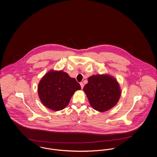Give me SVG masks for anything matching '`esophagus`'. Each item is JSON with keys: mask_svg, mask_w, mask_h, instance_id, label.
Segmentation results:
<instances>
[{"mask_svg": "<svg viewBox=\"0 0 157 157\" xmlns=\"http://www.w3.org/2000/svg\"><path fill=\"white\" fill-rule=\"evenodd\" d=\"M80 86H81V87H82V89H83V86H84L83 83H80Z\"/></svg>", "mask_w": 157, "mask_h": 157, "instance_id": "1", "label": "esophagus"}]
</instances>
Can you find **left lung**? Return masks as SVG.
Wrapping results in <instances>:
<instances>
[{
	"label": "left lung",
	"instance_id": "8db88e82",
	"mask_svg": "<svg viewBox=\"0 0 157 157\" xmlns=\"http://www.w3.org/2000/svg\"><path fill=\"white\" fill-rule=\"evenodd\" d=\"M83 87L90 105L100 112L107 111L116 105L121 90L114 77L107 74L94 75Z\"/></svg>",
	"mask_w": 157,
	"mask_h": 157
}]
</instances>
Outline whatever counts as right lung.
Here are the masks:
<instances>
[{
    "instance_id": "add662e5",
    "label": "right lung",
    "mask_w": 157,
    "mask_h": 157,
    "mask_svg": "<svg viewBox=\"0 0 157 157\" xmlns=\"http://www.w3.org/2000/svg\"><path fill=\"white\" fill-rule=\"evenodd\" d=\"M80 89V84L67 72L51 70L40 80L38 93L44 106L59 111L68 105L75 91Z\"/></svg>"
}]
</instances>
